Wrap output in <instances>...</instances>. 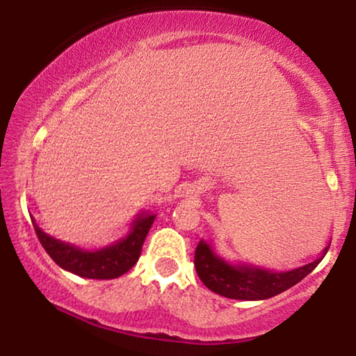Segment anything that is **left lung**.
I'll return each mask as SVG.
<instances>
[{
  "label": "left lung",
  "instance_id": "left-lung-1",
  "mask_svg": "<svg viewBox=\"0 0 356 356\" xmlns=\"http://www.w3.org/2000/svg\"><path fill=\"white\" fill-rule=\"evenodd\" d=\"M327 250L329 246L324 248L323 256L298 269L272 272L246 264H230L217 256L207 241L201 240L194 252V267L202 284L213 293L232 300L257 301L272 298L303 280L323 261Z\"/></svg>",
  "mask_w": 356,
  "mask_h": 356
}]
</instances>
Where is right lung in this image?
I'll use <instances>...</instances> for the list:
<instances>
[{"instance_id":"right-lung-1","label":"right lung","mask_w":356,"mask_h":356,"mask_svg":"<svg viewBox=\"0 0 356 356\" xmlns=\"http://www.w3.org/2000/svg\"><path fill=\"white\" fill-rule=\"evenodd\" d=\"M155 220L154 213L143 212L131 223V230L120 241L108 245L95 251H86L81 248L72 246L70 243H63L56 238L42 232L35 220L32 218L33 228L45 248L48 256L56 262L61 269L72 274L86 277V279H116L123 275L138 262L143 250L144 240Z\"/></svg>"}]
</instances>
